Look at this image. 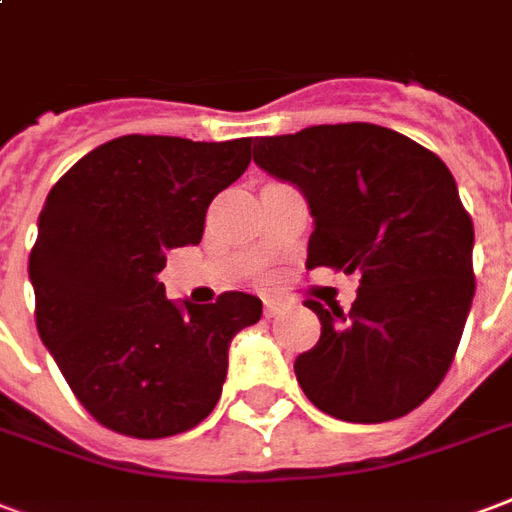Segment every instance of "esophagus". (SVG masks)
Here are the masks:
<instances>
[{"mask_svg":"<svg viewBox=\"0 0 512 512\" xmlns=\"http://www.w3.org/2000/svg\"><path fill=\"white\" fill-rule=\"evenodd\" d=\"M278 313H280V302H275V299H264V315H267V318H275Z\"/></svg>","mask_w":512,"mask_h":512,"instance_id":"34e87169","label":"esophagus"}]
</instances>
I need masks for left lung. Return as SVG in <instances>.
<instances>
[{
  "label": "left lung",
  "instance_id": "8db88e82",
  "mask_svg": "<svg viewBox=\"0 0 512 512\" xmlns=\"http://www.w3.org/2000/svg\"><path fill=\"white\" fill-rule=\"evenodd\" d=\"M253 161L307 199V267L361 272L351 313L307 302L321 340L294 361L302 391L351 424L407 416L445 378L475 297V229L451 169L375 124L256 137Z\"/></svg>",
  "mask_w": 512,
  "mask_h": 512
}]
</instances>
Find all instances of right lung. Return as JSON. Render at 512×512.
Listing matches in <instances>:
<instances>
[{
    "instance_id": "add662e5",
    "label": "right lung",
    "mask_w": 512,
    "mask_h": 512,
    "mask_svg": "<svg viewBox=\"0 0 512 512\" xmlns=\"http://www.w3.org/2000/svg\"><path fill=\"white\" fill-rule=\"evenodd\" d=\"M251 142L126 134L86 153L42 205L29 256L37 332L80 405L113 432L159 440L205 421L234 334L261 318L253 294L183 307L156 278L167 251L199 245L207 207L248 169Z\"/></svg>"
}]
</instances>
